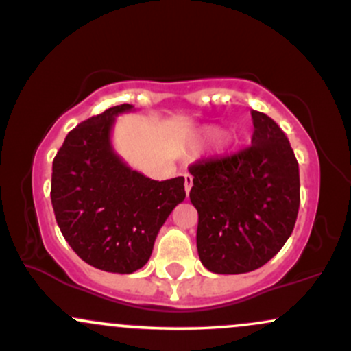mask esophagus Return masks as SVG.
I'll use <instances>...</instances> for the list:
<instances>
[{
	"label": "esophagus",
	"mask_w": 351,
	"mask_h": 351,
	"mask_svg": "<svg viewBox=\"0 0 351 351\" xmlns=\"http://www.w3.org/2000/svg\"><path fill=\"white\" fill-rule=\"evenodd\" d=\"M184 187H186L187 195H189L191 187H192V176L191 174H184Z\"/></svg>",
	"instance_id": "1"
}]
</instances>
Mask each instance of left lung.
<instances>
[{"label": "left lung", "instance_id": "1", "mask_svg": "<svg viewBox=\"0 0 351 351\" xmlns=\"http://www.w3.org/2000/svg\"><path fill=\"white\" fill-rule=\"evenodd\" d=\"M251 117L250 147L189 167L199 258L217 274L266 265L291 236L300 209V169L288 137L266 114Z\"/></svg>", "mask_w": 351, "mask_h": 351}]
</instances>
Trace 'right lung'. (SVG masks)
Masks as SVG:
<instances>
[{
    "label": "right lung",
    "mask_w": 351,
    "mask_h": 351,
    "mask_svg": "<svg viewBox=\"0 0 351 351\" xmlns=\"http://www.w3.org/2000/svg\"><path fill=\"white\" fill-rule=\"evenodd\" d=\"M132 108L117 105L75 127L51 172V206L66 243L90 266L120 274L149 261L162 224L186 199L184 177L152 180L115 154V117Z\"/></svg>",
    "instance_id": "obj_1"
}]
</instances>
